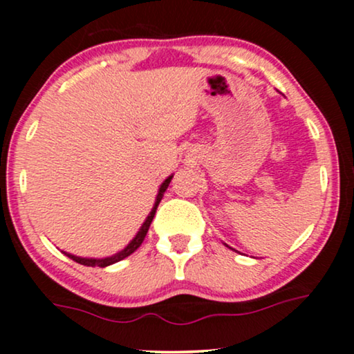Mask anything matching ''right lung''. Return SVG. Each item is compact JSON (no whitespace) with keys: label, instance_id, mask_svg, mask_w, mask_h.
Masks as SVG:
<instances>
[{"label":"right lung","instance_id":"right-lung-1","mask_svg":"<svg viewBox=\"0 0 354 354\" xmlns=\"http://www.w3.org/2000/svg\"><path fill=\"white\" fill-rule=\"evenodd\" d=\"M159 198H161V193H159V195H158V198H156V205H154L151 212H149L148 219L145 221L143 227H142V229H140L137 236H135V239L132 240V243H130L124 251H120V253L111 256V258H104V259H86V258H79V256H74V254H67V256H71L72 259L77 261V263H80V264H85V266H101V268H106V266H111V264L118 263V261H120V259L127 258V256H129L130 253H133V251L137 250L140 245H142L145 235H147V232H148V227H149V224H151V221H153L154 212H156V207H158V205H159V201H161V200H159Z\"/></svg>","mask_w":354,"mask_h":354}]
</instances>
